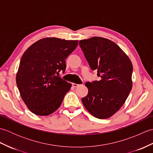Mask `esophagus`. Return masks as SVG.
I'll return each instance as SVG.
<instances>
[{"label":"esophagus","mask_w":153,"mask_h":153,"mask_svg":"<svg viewBox=\"0 0 153 153\" xmlns=\"http://www.w3.org/2000/svg\"><path fill=\"white\" fill-rule=\"evenodd\" d=\"M79 85H78V84H77V83H72V86L74 87H78Z\"/></svg>","instance_id":"1"}]
</instances>
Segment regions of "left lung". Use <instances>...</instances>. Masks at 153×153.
I'll return each mask as SVG.
<instances>
[{
  "mask_svg": "<svg viewBox=\"0 0 153 153\" xmlns=\"http://www.w3.org/2000/svg\"><path fill=\"white\" fill-rule=\"evenodd\" d=\"M91 69L97 70L99 81L86 82L88 94L82 99L91 114L99 119L111 117L125 103L132 89V63L118 45L93 37L79 41Z\"/></svg>",
  "mask_w": 153,
  "mask_h": 153,
  "instance_id": "1",
  "label": "left lung"
}]
</instances>
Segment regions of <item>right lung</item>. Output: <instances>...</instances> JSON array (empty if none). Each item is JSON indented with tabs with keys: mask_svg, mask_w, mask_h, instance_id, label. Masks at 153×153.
<instances>
[{
	"mask_svg": "<svg viewBox=\"0 0 153 153\" xmlns=\"http://www.w3.org/2000/svg\"><path fill=\"white\" fill-rule=\"evenodd\" d=\"M78 41L43 38L24 52L16 80L22 100L31 112L48 116L60 106L71 84L58 76Z\"/></svg>",
	"mask_w": 153,
	"mask_h": 153,
	"instance_id": "obj_1",
	"label": "right lung"
}]
</instances>
